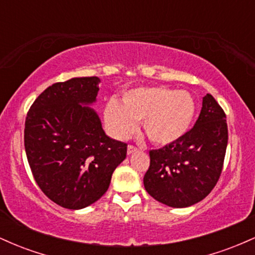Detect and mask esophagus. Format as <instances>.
I'll return each mask as SVG.
<instances>
[{
    "instance_id": "1",
    "label": "esophagus",
    "mask_w": 255,
    "mask_h": 255,
    "mask_svg": "<svg viewBox=\"0 0 255 255\" xmlns=\"http://www.w3.org/2000/svg\"><path fill=\"white\" fill-rule=\"evenodd\" d=\"M136 151H137V148L135 147V146L128 145V147H127V153H128V154L134 153V152H136Z\"/></svg>"
}]
</instances>
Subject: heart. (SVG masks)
Instances as JSON below:
<instances>
[{
  "label": "heart",
  "instance_id": "heart-1",
  "mask_svg": "<svg viewBox=\"0 0 255 255\" xmlns=\"http://www.w3.org/2000/svg\"><path fill=\"white\" fill-rule=\"evenodd\" d=\"M195 101L183 90L164 86L130 89L122 95L121 104L110 101L104 110L105 125L116 137L125 139L142 122L152 142L166 145L177 141L191 127L195 116Z\"/></svg>",
  "mask_w": 255,
  "mask_h": 255
}]
</instances>
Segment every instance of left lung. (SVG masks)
<instances>
[{"label": "left lung", "instance_id": "left-lung-1", "mask_svg": "<svg viewBox=\"0 0 255 255\" xmlns=\"http://www.w3.org/2000/svg\"><path fill=\"white\" fill-rule=\"evenodd\" d=\"M228 145L227 116L207 93L194 127L177 141L150 151L146 192L170 207H188L210 194L223 169Z\"/></svg>", "mask_w": 255, "mask_h": 255}]
</instances>
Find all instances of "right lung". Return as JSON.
I'll return each instance as SVG.
<instances>
[{"label": "right lung", "mask_w": 255, "mask_h": 255, "mask_svg": "<svg viewBox=\"0 0 255 255\" xmlns=\"http://www.w3.org/2000/svg\"><path fill=\"white\" fill-rule=\"evenodd\" d=\"M97 77L73 78L44 90L25 121V151L34 180L50 200L80 210L109 188L127 144L111 139L92 108Z\"/></svg>", "instance_id": "1"}]
</instances>
